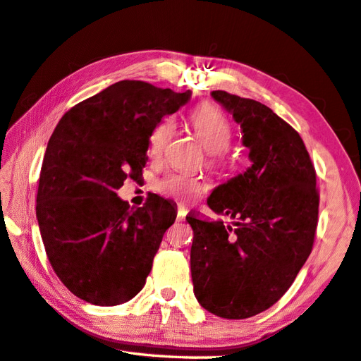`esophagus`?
Returning <instances> with one entry per match:
<instances>
[{"mask_svg": "<svg viewBox=\"0 0 361 361\" xmlns=\"http://www.w3.org/2000/svg\"><path fill=\"white\" fill-rule=\"evenodd\" d=\"M185 216H186V213H185V209L183 208H178V213H176V221H183L185 219Z\"/></svg>", "mask_w": 361, "mask_h": 361, "instance_id": "1", "label": "esophagus"}]
</instances>
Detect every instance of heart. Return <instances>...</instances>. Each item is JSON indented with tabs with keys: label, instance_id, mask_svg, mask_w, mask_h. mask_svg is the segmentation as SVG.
Segmentation results:
<instances>
[{
	"label": "heart",
	"instance_id": "obj_1",
	"mask_svg": "<svg viewBox=\"0 0 361 361\" xmlns=\"http://www.w3.org/2000/svg\"><path fill=\"white\" fill-rule=\"evenodd\" d=\"M189 126L192 133L200 140L203 148L208 152L207 167L213 172H222L227 167L228 159L224 149L231 145L232 140V124L227 115L219 107L205 104L195 109L189 116ZM175 134V124L172 120L159 121L149 133L148 147L153 156H161L164 149L172 140ZM156 191L181 202L195 200L205 191V185L192 176L169 173L156 183Z\"/></svg>",
	"mask_w": 361,
	"mask_h": 361
}]
</instances>
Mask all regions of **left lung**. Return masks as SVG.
I'll list each match as a JSON object with an SVG mask.
<instances>
[{"label":"left lung","instance_id":"obj_1","mask_svg":"<svg viewBox=\"0 0 361 361\" xmlns=\"http://www.w3.org/2000/svg\"><path fill=\"white\" fill-rule=\"evenodd\" d=\"M212 96L240 124L252 164L208 199L233 226L186 218L194 295L214 316L247 319L276 303L310 257L319 221L316 169L300 134L271 109L221 90Z\"/></svg>","mask_w":361,"mask_h":361}]
</instances>
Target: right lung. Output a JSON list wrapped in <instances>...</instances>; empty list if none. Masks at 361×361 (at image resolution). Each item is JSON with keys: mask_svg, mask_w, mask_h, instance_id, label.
Returning a JSON list of instances; mask_svg holds the SVG:
<instances>
[{"mask_svg": "<svg viewBox=\"0 0 361 361\" xmlns=\"http://www.w3.org/2000/svg\"><path fill=\"white\" fill-rule=\"evenodd\" d=\"M191 91L121 80L63 115L45 149L36 216L51 268L88 303L115 306L145 286L175 208L149 195L133 209L116 191L140 181L149 133Z\"/></svg>", "mask_w": 361, "mask_h": 361, "instance_id": "add662e5", "label": "right lung"}]
</instances>
